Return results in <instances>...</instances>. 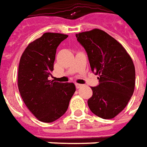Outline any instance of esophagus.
Returning a JSON list of instances; mask_svg holds the SVG:
<instances>
[{
    "label": "esophagus",
    "instance_id": "obj_1",
    "mask_svg": "<svg viewBox=\"0 0 147 147\" xmlns=\"http://www.w3.org/2000/svg\"><path fill=\"white\" fill-rule=\"evenodd\" d=\"M75 86H76V88H80L81 87H82V85H80V84H75Z\"/></svg>",
    "mask_w": 147,
    "mask_h": 147
}]
</instances>
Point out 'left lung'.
I'll return each mask as SVG.
<instances>
[{
    "label": "left lung",
    "instance_id": "8db88e82",
    "mask_svg": "<svg viewBox=\"0 0 147 147\" xmlns=\"http://www.w3.org/2000/svg\"><path fill=\"white\" fill-rule=\"evenodd\" d=\"M76 37L87 53L92 71L99 75V85L91 88L88 108L100 118H114L125 109L134 92L131 58L117 40L100 29L81 32Z\"/></svg>",
    "mask_w": 147,
    "mask_h": 147
}]
</instances>
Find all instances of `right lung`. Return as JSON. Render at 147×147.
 Segmentation results:
<instances>
[{
    "label": "right lung",
    "instance_id": "1",
    "mask_svg": "<svg viewBox=\"0 0 147 147\" xmlns=\"http://www.w3.org/2000/svg\"><path fill=\"white\" fill-rule=\"evenodd\" d=\"M67 37L60 33H44L29 43L20 60L19 92L29 111L44 123L64 115L76 91L74 83L48 80L54 70L57 47Z\"/></svg>",
    "mask_w": 147,
    "mask_h": 147
}]
</instances>
